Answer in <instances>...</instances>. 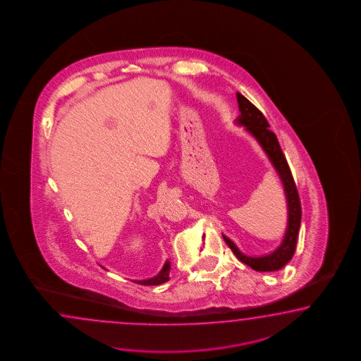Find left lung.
<instances>
[{
  "instance_id": "8db88e82",
  "label": "left lung",
  "mask_w": 361,
  "mask_h": 361,
  "mask_svg": "<svg viewBox=\"0 0 361 361\" xmlns=\"http://www.w3.org/2000/svg\"><path fill=\"white\" fill-rule=\"evenodd\" d=\"M237 101H238L240 115L237 118L235 123L238 126L246 128L248 133L259 142L264 152L268 156L270 163L273 164L276 174L281 178L286 198H287L288 221H287L284 238L282 243L279 245V247L264 256L256 257V256L242 254L240 248L234 245L233 240H229L224 234H223V238L226 240V245L233 251V254L250 268L254 269L256 271H274V270L282 269L295 254L297 237H298V231L301 224V202H300L296 184L292 177L286 156L283 155L276 135L269 129L270 126L268 121L265 119V116L257 107L252 105L245 96H242L238 92H237Z\"/></svg>"
}]
</instances>
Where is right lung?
<instances>
[{"mask_svg":"<svg viewBox=\"0 0 361 361\" xmlns=\"http://www.w3.org/2000/svg\"><path fill=\"white\" fill-rule=\"evenodd\" d=\"M169 273L170 262H166L164 264L163 269L160 270V273L157 276L145 279V281H135V283H140L142 286H157V284H161V283L169 281Z\"/></svg>","mask_w":361,"mask_h":361,"instance_id":"right-lung-1","label":"right lung"}]
</instances>
